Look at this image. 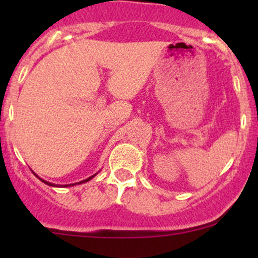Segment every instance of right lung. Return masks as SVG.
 <instances>
[{
	"label": "right lung",
	"mask_w": 258,
	"mask_h": 258,
	"mask_svg": "<svg viewBox=\"0 0 258 258\" xmlns=\"http://www.w3.org/2000/svg\"><path fill=\"white\" fill-rule=\"evenodd\" d=\"M96 176V174H93V176H91V177H88V178H86V179H84V180H81V182H79V183H73V184H65V185H63V186H72V185H75V184H81V183H85V182H88V180L90 179H92L93 178V177ZM41 179V178H40ZM42 180L43 183H46V184H48V185H51V186H59V185H55V184H53V183H49V182H46V180H43V179H41ZM61 186V185H60Z\"/></svg>",
	"instance_id": "add662e5"
}]
</instances>
